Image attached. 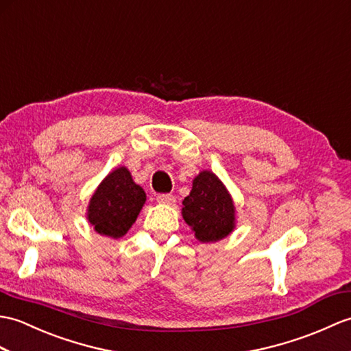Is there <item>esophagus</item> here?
<instances>
[{
	"mask_svg": "<svg viewBox=\"0 0 351 351\" xmlns=\"http://www.w3.org/2000/svg\"><path fill=\"white\" fill-rule=\"evenodd\" d=\"M157 202L162 203V205H175L176 199L172 194H158L157 195Z\"/></svg>",
	"mask_w": 351,
	"mask_h": 351,
	"instance_id": "obj_1",
	"label": "esophagus"
}]
</instances>
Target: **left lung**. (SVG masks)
<instances>
[{
	"instance_id": "1",
	"label": "left lung",
	"mask_w": 351,
	"mask_h": 351,
	"mask_svg": "<svg viewBox=\"0 0 351 351\" xmlns=\"http://www.w3.org/2000/svg\"><path fill=\"white\" fill-rule=\"evenodd\" d=\"M182 205L184 221L203 243L221 241L234 230L236 208L232 194L210 170H202L193 179V189Z\"/></svg>"
}]
</instances>
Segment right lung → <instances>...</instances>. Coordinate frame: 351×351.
I'll use <instances>...</instances> for the list:
<instances>
[{
    "instance_id": "obj_1",
    "label": "right lung",
    "mask_w": 351,
    "mask_h": 351,
    "mask_svg": "<svg viewBox=\"0 0 351 351\" xmlns=\"http://www.w3.org/2000/svg\"><path fill=\"white\" fill-rule=\"evenodd\" d=\"M146 202V194L125 166L106 176L89 199L86 219L103 236L119 239L136 221Z\"/></svg>"
}]
</instances>
